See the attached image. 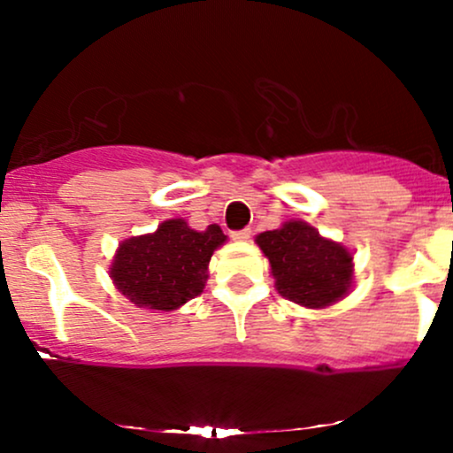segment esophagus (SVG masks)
<instances>
[{
    "label": "esophagus",
    "instance_id": "obj_1",
    "mask_svg": "<svg viewBox=\"0 0 453 453\" xmlns=\"http://www.w3.org/2000/svg\"><path fill=\"white\" fill-rule=\"evenodd\" d=\"M232 238L234 241H241V242H244V241H249V238H251V230H241V232H234L232 234Z\"/></svg>",
    "mask_w": 453,
    "mask_h": 453
}]
</instances>
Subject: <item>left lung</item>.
<instances>
[{"instance_id": "8db88e82", "label": "left lung", "mask_w": 453, "mask_h": 453, "mask_svg": "<svg viewBox=\"0 0 453 453\" xmlns=\"http://www.w3.org/2000/svg\"><path fill=\"white\" fill-rule=\"evenodd\" d=\"M256 242L285 300L306 309H326L351 292L353 253L345 244L321 236L311 223L289 219L279 230L257 234Z\"/></svg>"}]
</instances>
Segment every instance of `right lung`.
Wrapping results in <instances>:
<instances>
[{"label": "right lung", "mask_w": 453, "mask_h": 453, "mask_svg": "<svg viewBox=\"0 0 453 453\" xmlns=\"http://www.w3.org/2000/svg\"><path fill=\"white\" fill-rule=\"evenodd\" d=\"M226 241L217 223L197 232L185 219H165L155 232L119 242L108 273L129 303L170 313L204 292L212 253Z\"/></svg>", "instance_id": "add662e5"}]
</instances>
